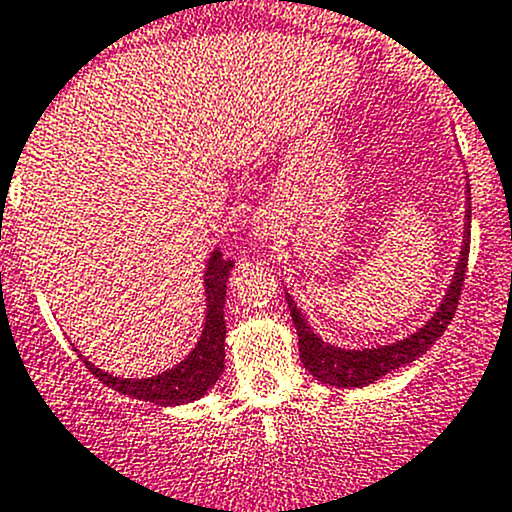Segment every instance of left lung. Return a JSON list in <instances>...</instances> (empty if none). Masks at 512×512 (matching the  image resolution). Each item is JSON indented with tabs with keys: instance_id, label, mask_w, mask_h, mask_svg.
Masks as SVG:
<instances>
[{
	"instance_id": "8db88e82",
	"label": "left lung",
	"mask_w": 512,
	"mask_h": 512,
	"mask_svg": "<svg viewBox=\"0 0 512 512\" xmlns=\"http://www.w3.org/2000/svg\"><path fill=\"white\" fill-rule=\"evenodd\" d=\"M471 193V190H468ZM468 250H471V205L466 210V240L461 247V260L456 265V275H453L451 287H448L446 297H443L438 312L418 329L411 337L401 339V342L389 344V347H376V349H339L332 344L322 342L292 297L287 294V307L292 314V322L297 327L299 337V359H302L304 369L314 376V379L324 381V384L342 386V389H361V386L374 384L381 376L391 374L399 366L411 364L418 356L426 354L428 349L436 344V339L443 337L446 327L451 324L453 314H456L458 299H461L463 280H466V267H468Z\"/></svg>"
}]
</instances>
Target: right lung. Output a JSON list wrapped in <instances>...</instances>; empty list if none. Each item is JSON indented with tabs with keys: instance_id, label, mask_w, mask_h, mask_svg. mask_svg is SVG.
Listing matches in <instances>:
<instances>
[{
	"instance_id": "add662e5",
	"label": "right lung",
	"mask_w": 512,
	"mask_h": 512,
	"mask_svg": "<svg viewBox=\"0 0 512 512\" xmlns=\"http://www.w3.org/2000/svg\"><path fill=\"white\" fill-rule=\"evenodd\" d=\"M235 267V262L225 260L223 252L215 250L205 272V294H208V312H205V329L200 334V342L185 356L180 364L151 379H118L96 369L91 361L84 359L86 369L103 381L111 389L121 391L126 396H136L141 401H151L158 406H178L188 401H198L208 394L220 379L225 369V289L227 275Z\"/></svg>"
}]
</instances>
